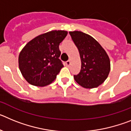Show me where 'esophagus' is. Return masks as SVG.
I'll use <instances>...</instances> for the list:
<instances>
[{
    "instance_id": "1",
    "label": "esophagus",
    "mask_w": 131,
    "mask_h": 131,
    "mask_svg": "<svg viewBox=\"0 0 131 131\" xmlns=\"http://www.w3.org/2000/svg\"><path fill=\"white\" fill-rule=\"evenodd\" d=\"M71 63V62H70V60H68L66 62V65L67 66H69V65Z\"/></svg>"
}]
</instances>
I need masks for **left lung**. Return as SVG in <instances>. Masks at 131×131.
<instances>
[{
    "instance_id": "8db88e82",
    "label": "left lung",
    "mask_w": 131,
    "mask_h": 131,
    "mask_svg": "<svg viewBox=\"0 0 131 131\" xmlns=\"http://www.w3.org/2000/svg\"><path fill=\"white\" fill-rule=\"evenodd\" d=\"M79 52L81 68L74 79L82 87L93 89L105 81L110 71L108 55L96 40L79 31H69Z\"/></svg>"
}]
</instances>
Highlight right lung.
<instances>
[{
	"label": "right lung",
	"mask_w": 131,
	"mask_h": 131,
	"mask_svg": "<svg viewBox=\"0 0 131 131\" xmlns=\"http://www.w3.org/2000/svg\"><path fill=\"white\" fill-rule=\"evenodd\" d=\"M68 35L63 30H52L39 35L25 45L19 52L18 64L29 84L45 86L54 81L63 67L59 59V45Z\"/></svg>",
	"instance_id": "right-lung-1"
}]
</instances>
